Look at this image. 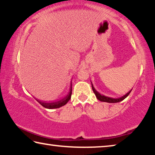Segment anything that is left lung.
Returning <instances> with one entry per match:
<instances>
[{"instance_id":"1","label":"left lung","mask_w":155,"mask_h":155,"mask_svg":"<svg viewBox=\"0 0 155 155\" xmlns=\"http://www.w3.org/2000/svg\"><path fill=\"white\" fill-rule=\"evenodd\" d=\"M91 87H92V90L94 93L95 94V95L96 96V98L98 100H99L100 101H102V102H106V103H119L120 101H122L123 100L125 99L129 95V94L130 93V91H132V90H130L129 91H128V93H127L122 97H120V98H110V97L108 96H104L103 94H100L98 91H97L95 88L92 85V83H91Z\"/></svg>"}]
</instances>
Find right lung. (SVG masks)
I'll use <instances>...</instances> for the list:
<instances>
[{"label": "right lung", "mask_w": 155, "mask_h": 155, "mask_svg": "<svg viewBox=\"0 0 155 155\" xmlns=\"http://www.w3.org/2000/svg\"><path fill=\"white\" fill-rule=\"evenodd\" d=\"M71 95H72V81L71 83H70V90L68 91V93L61 100H60V101L54 102V103H46V102H41L40 101H38V100H37V101H38L41 105H42L44 107H45L46 109H57L65 105V104L70 101V98H71Z\"/></svg>", "instance_id": "right-lung-1"}]
</instances>
